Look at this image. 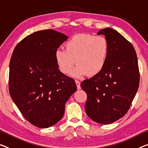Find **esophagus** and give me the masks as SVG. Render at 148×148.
<instances>
[{"label": "esophagus", "instance_id": "34e87169", "mask_svg": "<svg viewBox=\"0 0 148 148\" xmlns=\"http://www.w3.org/2000/svg\"><path fill=\"white\" fill-rule=\"evenodd\" d=\"M75 83H76V85H77V89H80L81 88V83L79 82V81H75Z\"/></svg>", "mask_w": 148, "mask_h": 148}]
</instances>
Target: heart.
I'll list each match as a JSON object with an SVG mask.
<instances>
[{
	"label": "heart",
	"instance_id": "heart-1",
	"mask_svg": "<svg viewBox=\"0 0 148 148\" xmlns=\"http://www.w3.org/2000/svg\"><path fill=\"white\" fill-rule=\"evenodd\" d=\"M65 50L58 49L55 58L61 73L67 75L72 71L75 77L87 75L93 77L99 74L105 66L110 51V44L103 36L76 34L65 44Z\"/></svg>",
	"mask_w": 148,
	"mask_h": 148
}]
</instances>
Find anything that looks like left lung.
<instances>
[{"mask_svg": "<svg viewBox=\"0 0 148 148\" xmlns=\"http://www.w3.org/2000/svg\"><path fill=\"white\" fill-rule=\"evenodd\" d=\"M110 44L105 66L99 74L86 79L81 87L87 93L85 111L97 123L108 124L129 110L139 87L138 58L132 44L112 28L101 29Z\"/></svg>", "mask_w": 148, "mask_h": 148, "instance_id": "left-lung-1", "label": "left lung"}]
</instances>
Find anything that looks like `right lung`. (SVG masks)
Masks as SVG:
<instances>
[{"label":"right lung","instance_id":"right-lung-1","mask_svg":"<svg viewBox=\"0 0 148 148\" xmlns=\"http://www.w3.org/2000/svg\"><path fill=\"white\" fill-rule=\"evenodd\" d=\"M67 36L52 29L26 36L16 45L10 62V97L34 126L48 128L61 119L65 103L76 91L73 79L58 69L55 53Z\"/></svg>","mask_w":148,"mask_h":148}]
</instances>
